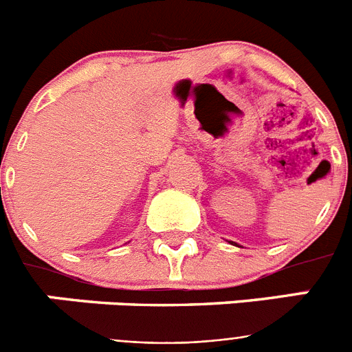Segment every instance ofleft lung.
Returning <instances> with one entry per match:
<instances>
[{"instance_id":"8db88e82","label":"left lung","mask_w":352,"mask_h":352,"mask_svg":"<svg viewBox=\"0 0 352 352\" xmlns=\"http://www.w3.org/2000/svg\"><path fill=\"white\" fill-rule=\"evenodd\" d=\"M232 245H238V243H232ZM238 247H239V245H238Z\"/></svg>"}]
</instances>
